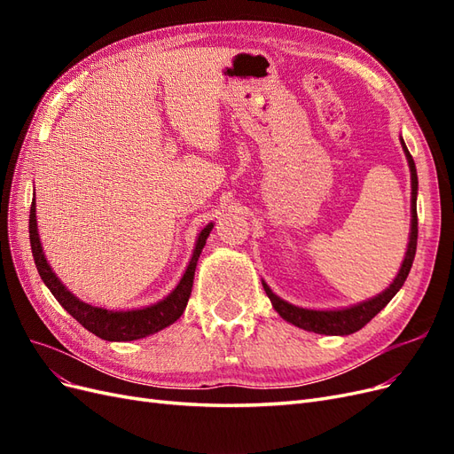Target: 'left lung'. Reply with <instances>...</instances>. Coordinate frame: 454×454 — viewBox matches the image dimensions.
I'll return each mask as SVG.
<instances>
[{"instance_id":"1","label":"left lung","mask_w":454,"mask_h":454,"mask_svg":"<svg viewBox=\"0 0 454 454\" xmlns=\"http://www.w3.org/2000/svg\"><path fill=\"white\" fill-rule=\"evenodd\" d=\"M405 157L409 162L411 168V237H409V246H407V254L403 259V265L397 272L395 280L390 284L388 290H384L380 295L365 301V303H360L350 309H342V310H309V309H299L294 307L290 303H286L280 297L274 295L270 292V287L263 282V290L269 295V299L272 301V307L277 310L284 320H287L290 324L303 327L307 332H314V333H322V335H350L360 332V329L371 322V318L387 307L392 297L400 292V287L403 286V282L407 280V274L413 267L415 261V254H417V239H419V217H417V191H419V177H417V168H415V160L411 157L409 149L405 145V142L402 140Z\"/></svg>"}]
</instances>
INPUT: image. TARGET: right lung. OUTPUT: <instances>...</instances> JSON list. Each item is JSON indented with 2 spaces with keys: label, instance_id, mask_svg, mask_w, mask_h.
I'll return each instance as SVG.
<instances>
[{
  "label": "right lung",
  "instance_id": "right-lung-1",
  "mask_svg": "<svg viewBox=\"0 0 454 454\" xmlns=\"http://www.w3.org/2000/svg\"><path fill=\"white\" fill-rule=\"evenodd\" d=\"M212 223L206 225L197 240L193 257L189 261V267L184 274V278L180 284L176 286V290L167 297L162 299L160 303L151 305L140 310H106L98 307H90L83 301H79L72 292H67V287L57 278L47 263V259L43 255V250H41V242L37 235V223H35V199L32 202L30 208V244H32V254L35 259V267L41 280L47 284L52 295L57 297L59 303L70 312L74 318L89 329L90 333L96 337L106 339V340H134V339H142L151 333L160 332L162 327H167L174 324L180 316L184 314L187 301L191 297V290H193V280H195V269H197V261L200 257V252L206 244V239H208Z\"/></svg>",
  "mask_w": 454,
  "mask_h": 454
}]
</instances>
